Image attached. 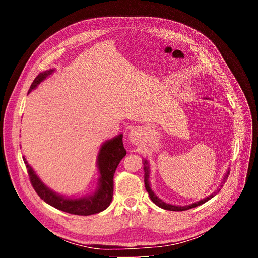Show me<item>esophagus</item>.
<instances>
[{
  "instance_id": "1",
  "label": "esophagus",
  "mask_w": 258,
  "mask_h": 258,
  "mask_svg": "<svg viewBox=\"0 0 258 258\" xmlns=\"http://www.w3.org/2000/svg\"><path fill=\"white\" fill-rule=\"evenodd\" d=\"M142 137V132L139 127H135L130 133V141L134 144H138Z\"/></svg>"
}]
</instances>
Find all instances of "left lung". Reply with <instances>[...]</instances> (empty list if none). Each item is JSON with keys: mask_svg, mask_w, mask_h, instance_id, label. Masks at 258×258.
I'll return each mask as SVG.
<instances>
[{"mask_svg": "<svg viewBox=\"0 0 258 258\" xmlns=\"http://www.w3.org/2000/svg\"><path fill=\"white\" fill-rule=\"evenodd\" d=\"M144 170H145V173H144V184H145V188H146V191L148 192V196H150L151 200L155 203V204L161 208L163 209H166V210H171V211H184V210H188V209H191V208H195L197 206H200L202 204H204L205 202L209 201L211 198H213L215 196L216 192H214L213 195H210L208 198L206 199H203L197 203H194V204L191 205H188V206H174V205H170V204H166V203H164L162 200H160L158 197H156V195L154 194V191L151 189V186H150V182H148V173H150V170H148V166H147V161H144ZM228 174H229V171L227 172L226 177L224 178V180L226 181L227 178H228ZM221 190V189H219V191Z\"/></svg>", "mask_w": 258, "mask_h": 258, "instance_id": "obj_1", "label": "left lung"}]
</instances>
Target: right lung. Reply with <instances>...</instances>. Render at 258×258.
<instances>
[{"mask_svg": "<svg viewBox=\"0 0 258 258\" xmlns=\"http://www.w3.org/2000/svg\"><path fill=\"white\" fill-rule=\"evenodd\" d=\"M53 70L40 73L32 83L30 90H33L42 80H44ZM123 136L119 135L116 138L106 141L100 148L98 155V168L100 172L99 188L93 196L81 199H67L53 192L38 179L33 169L27 164L25 157L23 160L28 171L32 187L38 197L44 200L47 204L57 208L67 213L76 215H91L103 211L111 204L114 191V174L120 161L126 155V151L122 141Z\"/></svg>", "mask_w": 258, "mask_h": 258, "instance_id": "add662e5", "label": "right lung"}]
</instances>
